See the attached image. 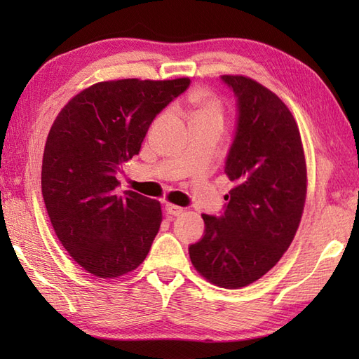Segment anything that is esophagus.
Listing matches in <instances>:
<instances>
[{"label": "esophagus", "instance_id": "esophagus-1", "mask_svg": "<svg viewBox=\"0 0 359 359\" xmlns=\"http://www.w3.org/2000/svg\"><path fill=\"white\" fill-rule=\"evenodd\" d=\"M165 211H166V215H170V216H180L182 212H184V208L179 207V205H174V203H166Z\"/></svg>", "mask_w": 359, "mask_h": 359}]
</instances>
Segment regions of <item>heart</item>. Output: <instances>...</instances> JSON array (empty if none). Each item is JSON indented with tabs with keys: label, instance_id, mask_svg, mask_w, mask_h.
<instances>
[{
	"label": "heart",
	"instance_id": "1",
	"mask_svg": "<svg viewBox=\"0 0 359 359\" xmlns=\"http://www.w3.org/2000/svg\"><path fill=\"white\" fill-rule=\"evenodd\" d=\"M187 106L193 116V121H222L225 118V104L215 94L207 90H197L188 97Z\"/></svg>",
	"mask_w": 359,
	"mask_h": 359
}]
</instances>
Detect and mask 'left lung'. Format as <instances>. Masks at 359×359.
Masks as SVG:
<instances>
[{
	"label": "left lung",
	"instance_id": "left-lung-1",
	"mask_svg": "<svg viewBox=\"0 0 359 359\" xmlns=\"http://www.w3.org/2000/svg\"><path fill=\"white\" fill-rule=\"evenodd\" d=\"M238 98V131L225 163L234 188L224 216L202 215L203 238L189 247L211 284L242 288L279 262L299 228L307 197L301 133L287 104L245 75H222Z\"/></svg>",
	"mask_w": 359,
	"mask_h": 359
}]
</instances>
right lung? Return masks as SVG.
I'll use <instances>...</instances> for the list:
<instances>
[{
    "instance_id": "right-lung-1",
    "label": "right lung",
    "mask_w": 359,
    "mask_h": 359,
    "mask_svg": "<svg viewBox=\"0 0 359 359\" xmlns=\"http://www.w3.org/2000/svg\"><path fill=\"white\" fill-rule=\"evenodd\" d=\"M189 81H100L72 97L53 120L41 166L44 205L62 245L97 278L123 276L149 253L162 205L134 191L117 194L116 174L139 154L151 121Z\"/></svg>"
}]
</instances>
